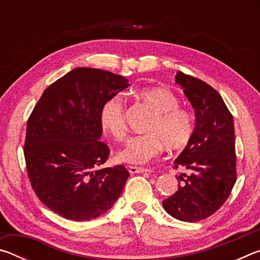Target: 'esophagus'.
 <instances>
[{
    "instance_id": "obj_1",
    "label": "esophagus",
    "mask_w": 260,
    "mask_h": 260,
    "mask_svg": "<svg viewBox=\"0 0 260 260\" xmlns=\"http://www.w3.org/2000/svg\"><path fill=\"white\" fill-rule=\"evenodd\" d=\"M128 171L131 174H135V173H144V172H151L149 169H143V167H135V166H129Z\"/></svg>"
}]
</instances>
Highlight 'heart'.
<instances>
[{"mask_svg": "<svg viewBox=\"0 0 260 260\" xmlns=\"http://www.w3.org/2000/svg\"><path fill=\"white\" fill-rule=\"evenodd\" d=\"M134 96L156 113L147 126V134L132 139L118 152V160L142 165L159 156L165 148L178 151L187 147L193 134V117L189 110L180 107V99L174 91L166 87H148L135 90ZM100 125L104 133L113 139H126L125 108L120 99H110L102 105Z\"/></svg>", "mask_w": 260, "mask_h": 260, "instance_id": "b5f03b06", "label": "heart"}]
</instances>
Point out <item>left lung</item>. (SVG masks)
<instances>
[{
	"label": "left lung",
	"mask_w": 260,
	"mask_h": 260,
	"mask_svg": "<svg viewBox=\"0 0 260 260\" xmlns=\"http://www.w3.org/2000/svg\"><path fill=\"white\" fill-rule=\"evenodd\" d=\"M175 82L195 109L196 122L190 142L174 160L175 169L186 167L190 174L180 175L182 183L162 206L175 219L197 222L221 208L235 184L234 120L221 96L206 82L182 72Z\"/></svg>",
	"instance_id": "left-lung-1"
}]
</instances>
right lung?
<instances>
[{"label": "right lung", "mask_w": 260, "mask_h": 260, "mask_svg": "<svg viewBox=\"0 0 260 260\" xmlns=\"http://www.w3.org/2000/svg\"><path fill=\"white\" fill-rule=\"evenodd\" d=\"M129 86L125 77L77 68L43 91L26 127L24 155L43 204L74 221L98 218L119 199L128 171L98 169L110 155L101 142L102 105Z\"/></svg>", "instance_id": "add662e5"}]
</instances>
